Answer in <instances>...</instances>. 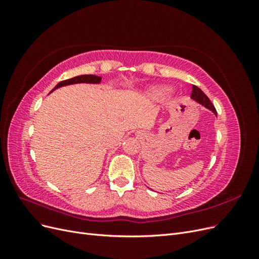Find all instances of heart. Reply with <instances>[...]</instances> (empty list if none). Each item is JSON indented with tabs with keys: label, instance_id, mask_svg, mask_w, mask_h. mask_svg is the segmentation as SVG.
Wrapping results in <instances>:
<instances>
[{
	"label": "heart",
	"instance_id": "obj_1",
	"mask_svg": "<svg viewBox=\"0 0 259 259\" xmlns=\"http://www.w3.org/2000/svg\"><path fill=\"white\" fill-rule=\"evenodd\" d=\"M158 92H163V90H160V91H158Z\"/></svg>",
	"mask_w": 259,
	"mask_h": 259
}]
</instances>
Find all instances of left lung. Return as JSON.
Instances as JSON below:
<instances>
[{
    "label": "left lung",
    "instance_id": "1",
    "mask_svg": "<svg viewBox=\"0 0 259 259\" xmlns=\"http://www.w3.org/2000/svg\"><path fill=\"white\" fill-rule=\"evenodd\" d=\"M191 98L194 99L195 101H198L199 104H201L202 106H204L205 108L208 109V110H210L211 112H214V114L217 115V111H216L214 105L210 103V100L208 99V97L198 88V86L192 85Z\"/></svg>",
    "mask_w": 259,
    "mask_h": 259
}]
</instances>
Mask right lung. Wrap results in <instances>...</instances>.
Returning a JSON list of instances; mask_svg holds the SVG:
<instances>
[{
  "instance_id": "add662e5",
  "label": "right lung",
  "mask_w": 259,
  "mask_h": 259,
  "mask_svg": "<svg viewBox=\"0 0 259 259\" xmlns=\"http://www.w3.org/2000/svg\"><path fill=\"white\" fill-rule=\"evenodd\" d=\"M100 81H101V77L100 76L93 75V74H84V75L74 76V77H72V79L61 81L56 86H55L54 90L59 89V88H61V86L70 85V84H76V83H100Z\"/></svg>"
}]
</instances>
